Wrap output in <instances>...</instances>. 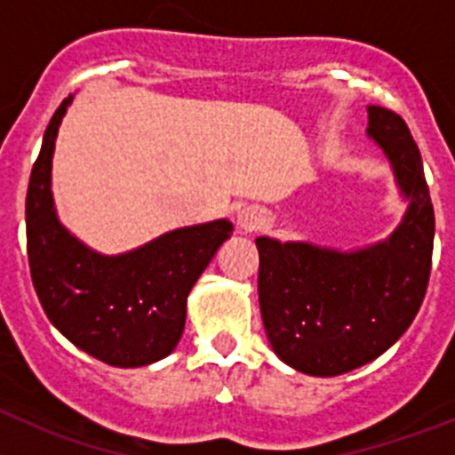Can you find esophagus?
<instances>
[{"label": "esophagus", "mask_w": 455, "mask_h": 455, "mask_svg": "<svg viewBox=\"0 0 455 455\" xmlns=\"http://www.w3.org/2000/svg\"><path fill=\"white\" fill-rule=\"evenodd\" d=\"M264 223H267V216H264L262 209H257V207L241 209L239 214H236V225H239L241 232L262 230Z\"/></svg>", "instance_id": "esophagus-1"}]
</instances>
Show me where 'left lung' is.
<instances>
[{"label":"left lung","mask_w":455,"mask_h":455,"mask_svg":"<svg viewBox=\"0 0 455 455\" xmlns=\"http://www.w3.org/2000/svg\"><path fill=\"white\" fill-rule=\"evenodd\" d=\"M367 114V136L408 200L396 230L355 251L255 239L264 331L273 353L307 376H341L383 355L417 316L431 275L435 214L419 148L401 116Z\"/></svg>","instance_id":"obj_1"}]
</instances>
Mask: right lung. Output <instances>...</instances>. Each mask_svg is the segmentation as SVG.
<instances>
[{"instance_id": "right-lung-1", "label": "right lung", "mask_w": 455, "mask_h": 455, "mask_svg": "<svg viewBox=\"0 0 455 455\" xmlns=\"http://www.w3.org/2000/svg\"><path fill=\"white\" fill-rule=\"evenodd\" d=\"M72 95L47 124L27 191V252L40 305L56 331L102 363L146 367L175 351L187 299L223 241L228 219L178 228L134 251L102 255L68 230L52 196V156Z\"/></svg>"}]
</instances>
